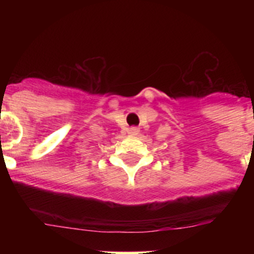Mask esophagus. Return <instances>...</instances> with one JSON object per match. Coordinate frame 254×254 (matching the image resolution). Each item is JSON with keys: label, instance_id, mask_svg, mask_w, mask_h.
Returning a JSON list of instances; mask_svg holds the SVG:
<instances>
[{"label": "esophagus", "instance_id": "esophagus-1", "mask_svg": "<svg viewBox=\"0 0 254 254\" xmlns=\"http://www.w3.org/2000/svg\"><path fill=\"white\" fill-rule=\"evenodd\" d=\"M127 132H129L130 135H137L139 134V129H137V127H130V129L127 130Z\"/></svg>", "mask_w": 254, "mask_h": 254}]
</instances>
